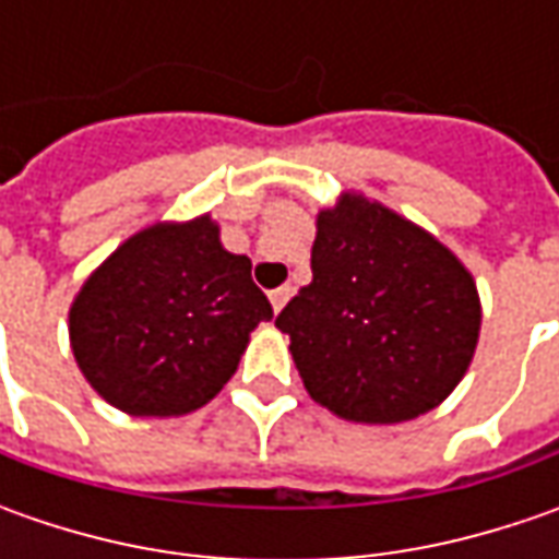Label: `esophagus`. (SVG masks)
Here are the masks:
<instances>
[{
	"label": "esophagus",
	"instance_id": "1",
	"mask_svg": "<svg viewBox=\"0 0 559 559\" xmlns=\"http://www.w3.org/2000/svg\"><path fill=\"white\" fill-rule=\"evenodd\" d=\"M292 295V286H280V289L270 292V305H273V311L280 313L283 308H286V301H289Z\"/></svg>",
	"mask_w": 559,
	"mask_h": 559
}]
</instances>
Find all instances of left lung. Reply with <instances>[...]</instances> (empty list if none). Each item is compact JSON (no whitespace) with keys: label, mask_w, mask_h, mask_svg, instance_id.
I'll return each mask as SVG.
<instances>
[{"label":"left lung","mask_w":559,"mask_h":559,"mask_svg":"<svg viewBox=\"0 0 559 559\" xmlns=\"http://www.w3.org/2000/svg\"><path fill=\"white\" fill-rule=\"evenodd\" d=\"M311 270L276 326L317 404L392 426L454 392L476 355L483 308L451 248L392 207L345 192L317 214Z\"/></svg>","instance_id":"8db88e82"}]
</instances>
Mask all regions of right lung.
<instances>
[{
    "instance_id": "obj_1",
    "label": "right lung",
    "mask_w": 559,
    "mask_h": 559,
    "mask_svg": "<svg viewBox=\"0 0 559 559\" xmlns=\"http://www.w3.org/2000/svg\"><path fill=\"white\" fill-rule=\"evenodd\" d=\"M273 317L251 261L221 246L207 214L130 236L76 292V367L130 417H183L236 373L248 335Z\"/></svg>"
}]
</instances>
